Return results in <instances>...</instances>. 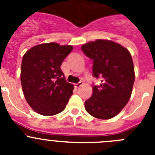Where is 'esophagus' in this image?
<instances>
[{
    "label": "esophagus",
    "mask_w": 155,
    "mask_h": 155,
    "mask_svg": "<svg viewBox=\"0 0 155 155\" xmlns=\"http://www.w3.org/2000/svg\"><path fill=\"white\" fill-rule=\"evenodd\" d=\"M82 84H83V83H82L81 81H80V82H78V83H76V84H74V87L78 88V87H81V86Z\"/></svg>",
    "instance_id": "1"
}]
</instances>
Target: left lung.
Segmentation results:
<instances>
[{
	"label": "left lung",
	"mask_w": 155,
	"mask_h": 155,
	"mask_svg": "<svg viewBox=\"0 0 155 155\" xmlns=\"http://www.w3.org/2000/svg\"><path fill=\"white\" fill-rule=\"evenodd\" d=\"M93 60V75L102 78L99 86L84 102L86 111L101 120L113 118L125 107L131 97L135 73L130 53L122 45L108 39H97L81 46Z\"/></svg>",
	"instance_id": "8db88e82"
}]
</instances>
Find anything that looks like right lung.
Masks as SVG:
<instances>
[{"mask_svg":"<svg viewBox=\"0 0 155 155\" xmlns=\"http://www.w3.org/2000/svg\"><path fill=\"white\" fill-rule=\"evenodd\" d=\"M73 50L71 45L42 43L23 56L21 83L30 107L42 116H54L66 108L74 85L65 80L61 66Z\"/></svg>","mask_w":155,"mask_h":155,"instance_id":"1","label":"right lung"}]
</instances>
